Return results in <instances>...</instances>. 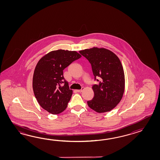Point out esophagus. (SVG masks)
Returning <instances> with one entry per match:
<instances>
[{"instance_id":"esophagus-1","label":"esophagus","mask_w":160,"mask_h":160,"mask_svg":"<svg viewBox=\"0 0 160 160\" xmlns=\"http://www.w3.org/2000/svg\"><path fill=\"white\" fill-rule=\"evenodd\" d=\"M84 90V88H82L81 90H77L76 91L78 92H82V90Z\"/></svg>"}]
</instances>
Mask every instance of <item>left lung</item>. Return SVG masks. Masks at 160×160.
I'll return each mask as SVG.
<instances>
[{"label":"left lung","instance_id":"8db88e82","mask_svg":"<svg viewBox=\"0 0 160 160\" xmlns=\"http://www.w3.org/2000/svg\"><path fill=\"white\" fill-rule=\"evenodd\" d=\"M79 52L90 63L95 80L98 82L92 87L94 97L88 101V105L99 113L112 110L121 101L125 90V75L119 58L104 48H93Z\"/></svg>","mask_w":160,"mask_h":160}]
</instances>
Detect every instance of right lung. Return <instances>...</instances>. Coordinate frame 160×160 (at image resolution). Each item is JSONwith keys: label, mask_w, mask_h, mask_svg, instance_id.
I'll list each match as a JSON object with an SVG mask.
<instances>
[{"label": "right lung", "mask_w": 160, "mask_h": 160, "mask_svg": "<svg viewBox=\"0 0 160 160\" xmlns=\"http://www.w3.org/2000/svg\"><path fill=\"white\" fill-rule=\"evenodd\" d=\"M81 57L77 51L58 50L48 52L38 62L32 79L33 91L39 104L48 112L58 114L66 109L72 90L63 70Z\"/></svg>", "instance_id": "right-lung-1"}]
</instances>
